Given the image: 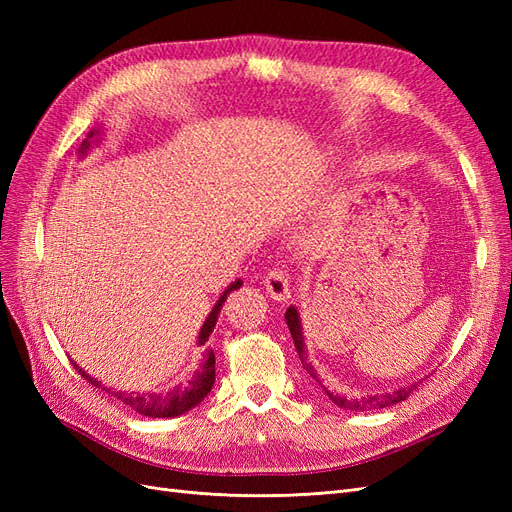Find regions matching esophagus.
Returning <instances> with one entry per match:
<instances>
[{
  "label": "esophagus",
  "mask_w": 512,
  "mask_h": 512,
  "mask_svg": "<svg viewBox=\"0 0 512 512\" xmlns=\"http://www.w3.org/2000/svg\"><path fill=\"white\" fill-rule=\"evenodd\" d=\"M265 288L275 301L290 299V275L282 269H273L265 277Z\"/></svg>",
  "instance_id": "1"
}]
</instances>
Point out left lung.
<instances>
[{
	"label": "left lung",
	"instance_id": "obj_1",
	"mask_svg": "<svg viewBox=\"0 0 512 512\" xmlns=\"http://www.w3.org/2000/svg\"><path fill=\"white\" fill-rule=\"evenodd\" d=\"M286 322H288V329H290V335H292V342H294V348H297L299 352V359L303 363V369L307 371L309 376H312L318 384L320 378L316 374L314 365L309 363L307 354H305V344H303V333H301V320H299V312L294 307H288L286 309ZM421 384V382H418ZM418 384H410V386H401V389L393 391V393H382V395H374V397H363V399H348L344 395H333L327 386H322L324 393H327L331 397V401L335 406L339 408H346V410H380V408H389V406H395L399 404V401H404L412 395V391H416Z\"/></svg>",
	"mask_w": 512,
	"mask_h": 512
}]
</instances>
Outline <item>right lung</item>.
I'll return each mask as SVG.
<instances>
[{"instance_id": "right-lung-1", "label": "right lung", "mask_w": 512, "mask_h": 512, "mask_svg": "<svg viewBox=\"0 0 512 512\" xmlns=\"http://www.w3.org/2000/svg\"><path fill=\"white\" fill-rule=\"evenodd\" d=\"M96 134H98V130L87 134V138H85L83 145H81V151H85V149L89 147V141H91V138H94ZM237 288H241V280H237L235 284H230L228 290L220 297V301L215 303L213 312H211L209 318L205 320L203 329H200L198 346H205V344H207L209 335H211L213 329H215V322H218V316H220V309H222L224 301L228 299V294H230L232 290H237ZM74 369L79 371V374H81L89 384H94V386H98V389H100L102 384H100L96 378H91L89 374H85L83 369H79V365H74ZM213 382H215V354H213V350H205V361H203V365H200L198 371H194L192 380H190L188 384H185V386H177V389L168 391V393H164V395H162V393H121V391L106 389V386H104V391H106L108 395L117 397V399L121 401V404H126L128 408H132V410L138 412V414L151 416V418H168V416H179V414H183V412H188L190 408L198 406L200 401H203V399L207 397V393L211 391Z\"/></svg>"}]
</instances>
